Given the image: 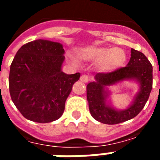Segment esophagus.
<instances>
[{"instance_id":"esophagus-1","label":"esophagus","mask_w":160,"mask_h":160,"mask_svg":"<svg viewBox=\"0 0 160 160\" xmlns=\"http://www.w3.org/2000/svg\"><path fill=\"white\" fill-rule=\"evenodd\" d=\"M80 81H82V82H84V83H87L88 81H89V77L87 76V75H85V74H83V75H81L80 76Z\"/></svg>"}]
</instances>
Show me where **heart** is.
I'll return each mask as SVG.
<instances>
[{
  "mask_svg": "<svg viewBox=\"0 0 160 160\" xmlns=\"http://www.w3.org/2000/svg\"><path fill=\"white\" fill-rule=\"evenodd\" d=\"M78 56L86 62H98V68L101 72L108 73L123 67L126 61V53L123 49L115 47H87L80 50ZM74 64L76 61L70 58Z\"/></svg>",
  "mask_w": 160,
  "mask_h": 160,
  "instance_id": "obj_1",
  "label": "heart"
}]
</instances>
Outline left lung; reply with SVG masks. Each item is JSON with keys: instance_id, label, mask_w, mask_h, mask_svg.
Returning <instances> with one entry per match:
<instances>
[{"instance_id": "obj_1", "label": "left lung", "mask_w": 160, "mask_h": 160, "mask_svg": "<svg viewBox=\"0 0 160 160\" xmlns=\"http://www.w3.org/2000/svg\"><path fill=\"white\" fill-rule=\"evenodd\" d=\"M131 59L125 67L111 73H98L95 80L86 86V96L92 116L99 122L114 125L133 119L140 113L152 87V67L147 57L141 52L131 49ZM125 80H134L139 91L125 110H116L109 99L108 87Z\"/></svg>"}]
</instances>
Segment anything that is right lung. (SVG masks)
Segmentation results:
<instances>
[{
	"label": "right lung",
	"mask_w": 160,
	"mask_h": 160,
	"mask_svg": "<svg viewBox=\"0 0 160 160\" xmlns=\"http://www.w3.org/2000/svg\"><path fill=\"white\" fill-rule=\"evenodd\" d=\"M64 49L61 43L35 40L18 51L10 67L9 91L14 105L24 118L49 123L63 113L65 102L80 73L62 71Z\"/></svg>",
	"instance_id": "add662e5"
}]
</instances>
